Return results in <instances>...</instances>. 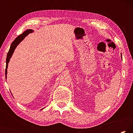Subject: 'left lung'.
I'll return each instance as SVG.
<instances>
[{"label": "left lung", "instance_id": "1", "mask_svg": "<svg viewBox=\"0 0 133 133\" xmlns=\"http://www.w3.org/2000/svg\"><path fill=\"white\" fill-rule=\"evenodd\" d=\"M121 57H122V56H121Z\"/></svg>", "mask_w": 133, "mask_h": 133}]
</instances>
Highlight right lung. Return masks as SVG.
<instances>
[{"instance_id":"1","label":"right lung","mask_w":133,"mask_h":133,"mask_svg":"<svg viewBox=\"0 0 133 133\" xmlns=\"http://www.w3.org/2000/svg\"><path fill=\"white\" fill-rule=\"evenodd\" d=\"M33 31L32 29H28L26 31H24V32L21 34V35H19V36H17L15 40L12 42V44H11L10 48L9 49V50L8 55H7V58H6V70H5V77L6 79L7 78V73H8V63L10 61V58L12 57V56L13 55V53H14V51L15 50V49L16 48V47L17 46V45L19 44L20 43H21L22 40H23L24 38H25L26 36H27L29 33H33ZM44 109V108H43Z\"/></svg>"}]
</instances>
